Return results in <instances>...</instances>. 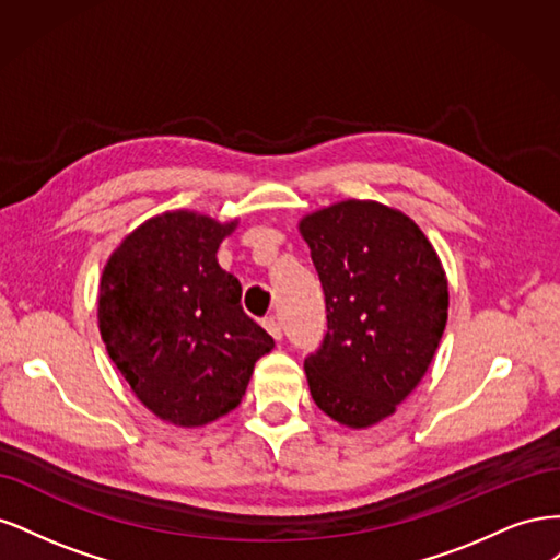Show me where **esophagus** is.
I'll list each match as a JSON object with an SVG mask.
<instances>
[{"label": "esophagus", "mask_w": 560, "mask_h": 560, "mask_svg": "<svg viewBox=\"0 0 560 560\" xmlns=\"http://www.w3.org/2000/svg\"><path fill=\"white\" fill-rule=\"evenodd\" d=\"M261 325H264V329H266L270 336L276 338V341H280V338H282V325H280V319H278V317H273V315H270V317H264Z\"/></svg>", "instance_id": "34e87169"}]
</instances>
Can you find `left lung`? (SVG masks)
I'll use <instances>...</instances> for the list:
<instances>
[{
    "mask_svg": "<svg viewBox=\"0 0 560 560\" xmlns=\"http://www.w3.org/2000/svg\"><path fill=\"white\" fill-rule=\"evenodd\" d=\"M327 301V336L306 360L313 401L338 425L366 430L425 376L448 319V280L409 214L338 200L299 222Z\"/></svg>",
    "mask_w": 560,
    "mask_h": 560,
    "instance_id": "1",
    "label": "left lung"
}]
</instances>
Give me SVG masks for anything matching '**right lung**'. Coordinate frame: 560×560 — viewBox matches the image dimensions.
<instances>
[{"instance_id": "obj_1", "label": "right lung", "mask_w": 560, "mask_h": 560, "mask_svg": "<svg viewBox=\"0 0 560 560\" xmlns=\"http://www.w3.org/2000/svg\"><path fill=\"white\" fill-rule=\"evenodd\" d=\"M238 226L194 210L147 219L105 264L97 327L112 362L147 409L202 428L241 404L270 338L241 306V282L217 249Z\"/></svg>"}]
</instances>
